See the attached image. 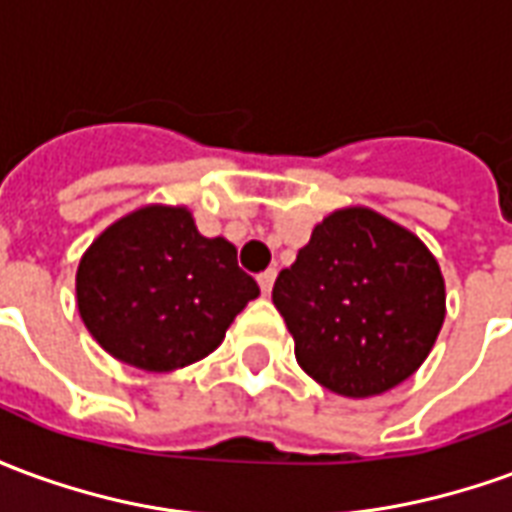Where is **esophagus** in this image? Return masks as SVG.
Returning a JSON list of instances; mask_svg holds the SVG:
<instances>
[{
  "label": "esophagus",
  "mask_w": 512,
  "mask_h": 512,
  "mask_svg": "<svg viewBox=\"0 0 512 512\" xmlns=\"http://www.w3.org/2000/svg\"><path fill=\"white\" fill-rule=\"evenodd\" d=\"M274 279H277V271H274V268H268V271H263V274L257 277V285H260V290H263V296L271 293V288H274Z\"/></svg>",
  "instance_id": "34e87169"
}]
</instances>
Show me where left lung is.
Here are the masks:
<instances>
[{"instance_id":"8db88e82","label":"left lung","mask_w":512,"mask_h":512,"mask_svg":"<svg viewBox=\"0 0 512 512\" xmlns=\"http://www.w3.org/2000/svg\"><path fill=\"white\" fill-rule=\"evenodd\" d=\"M271 299L301 370L345 397L403 384L428 359L444 323L436 257L370 208L329 213L296 263L279 271Z\"/></svg>"}]
</instances>
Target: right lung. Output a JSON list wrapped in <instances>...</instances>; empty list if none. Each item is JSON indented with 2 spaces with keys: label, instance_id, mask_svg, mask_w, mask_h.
<instances>
[{
  "label": "right lung",
  "instance_id": "1",
  "mask_svg": "<svg viewBox=\"0 0 512 512\" xmlns=\"http://www.w3.org/2000/svg\"><path fill=\"white\" fill-rule=\"evenodd\" d=\"M257 296L235 246L200 235L186 208L169 205H147L106 227L76 271L84 326L104 351L147 373L216 351Z\"/></svg>",
  "mask_w": 512,
  "mask_h": 512
}]
</instances>
